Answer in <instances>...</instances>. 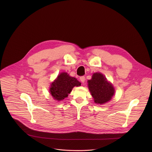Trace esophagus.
Here are the masks:
<instances>
[{"mask_svg": "<svg viewBox=\"0 0 152 152\" xmlns=\"http://www.w3.org/2000/svg\"><path fill=\"white\" fill-rule=\"evenodd\" d=\"M80 81H81L82 83H84V82H85V76H81V77H80Z\"/></svg>", "mask_w": 152, "mask_h": 152, "instance_id": "34e87169", "label": "esophagus"}]
</instances>
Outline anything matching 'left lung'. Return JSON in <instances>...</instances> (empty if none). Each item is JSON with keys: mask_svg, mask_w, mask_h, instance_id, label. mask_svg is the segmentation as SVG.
<instances>
[{"mask_svg": "<svg viewBox=\"0 0 152 152\" xmlns=\"http://www.w3.org/2000/svg\"><path fill=\"white\" fill-rule=\"evenodd\" d=\"M88 86L94 101L97 104L109 102L115 93L113 85L100 73L93 75L91 79L88 80Z\"/></svg>", "mask_w": 152, "mask_h": 152, "instance_id": "8db88e82", "label": "left lung"}]
</instances>
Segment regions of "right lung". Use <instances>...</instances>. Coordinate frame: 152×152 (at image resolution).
<instances>
[{"instance_id": "add662e5", "label": "right lung", "mask_w": 152, "mask_h": 152, "mask_svg": "<svg viewBox=\"0 0 152 152\" xmlns=\"http://www.w3.org/2000/svg\"><path fill=\"white\" fill-rule=\"evenodd\" d=\"M80 85L81 83L75 77H71L67 73L63 72L52 83L49 91L55 100L61 101L68 97L74 86Z\"/></svg>"}]
</instances>
